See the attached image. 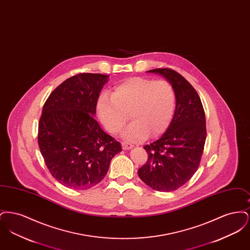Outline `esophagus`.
I'll use <instances>...</instances> for the list:
<instances>
[{
    "label": "esophagus",
    "instance_id": "1",
    "mask_svg": "<svg viewBox=\"0 0 250 250\" xmlns=\"http://www.w3.org/2000/svg\"><path fill=\"white\" fill-rule=\"evenodd\" d=\"M122 147H123L124 150H128V149H131L133 147V145L130 143H122Z\"/></svg>",
    "mask_w": 250,
    "mask_h": 250
}]
</instances>
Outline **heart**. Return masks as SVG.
I'll return each instance as SVG.
<instances>
[{"label":"heart","instance_id":"heart-1","mask_svg":"<svg viewBox=\"0 0 250 250\" xmlns=\"http://www.w3.org/2000/svg\"><path fill=\"white\" fill-rule=\"evenodd\" d=\"M175 104V92L168 82L134 77L116 85L111 96L106 93L99 95L96 110L102 125L111 134L122 129L129 113L133 121L123 131V138L141 142L149 134L157 137L167 129Z\"/></svg>","mask_w":250,"mask_h":250}]
</instances>
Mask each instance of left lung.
Here are the masks:
<instances>
[{
    "label": "left lung",
    "instance_id": "1",
    "mask_svg": "<svg viewBox=\"0 0 250 250\" xmlns=\"http://www.w3.org/2000/svg\"><path fill=\"white\" fill-rule=\"evenodd\" d=\"M165 78L176 95L173 118L164 135L143 148L148 160L138 174L154 190L169 192L184 186L200 166L206 140L205 114L196 90L169 68L149 70Z\"/></svg>",
    "mask_w": 250,
    "mask_h": 250
}]
</instances>
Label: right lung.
<instances>
[{
    "label": "right lung",
    "mask_w": 250,
    "mask_h": 250,
    "mask_svg": "<svg viewBox=\"0 0 250 250\" xmlns=\"http://www.w3.org/2000/svg\"><path fill=\"white\" fill-rule=\"evenodd\" d=\"M108 81L102 74L82 73L49 95L38 124V145L51 175L62 186L87 189L98 184L121 143L95 119L99 94Z\"/></svg>",
    "instance_id": "1"
}]
</instances>
